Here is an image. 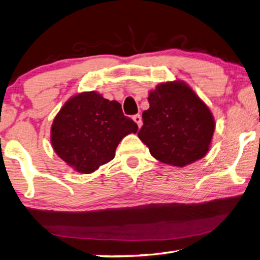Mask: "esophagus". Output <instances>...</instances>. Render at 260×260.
<instances>
[{
    "mask_svg": "<svg viewBox=\"0 0 260 260\" xmlns=\"http://www.w3.org/2000/svg\"><path fill=\"white\" fill-rule=\"evenodd\" d=\"M133 120L136 122V124H138L139 128L142 126V117H141L140 114H135V116H133Z\"/></svg>",
    "mask_w": 260,
    "mask_h": 260,
    "instance_id": "1",
    "label": "esophagus"
}]
</instances>
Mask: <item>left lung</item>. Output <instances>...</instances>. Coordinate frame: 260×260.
Instances as JSON below:
<instances>
[{
  "mask_svg": "<svg viewBox=\"0 0 260 260\" xmlns=\"http://www.w3.org/2000/svg\"><path fill=\"white\" fill-rule=\"evenodd\" d=\"M140 140L157 160L183 167L208 153L214 132L210 109L183 81L160 83L149 93Z\"/></svg>",
  "mask_w": 260,
  "mask_h": 260,
  "instance_id": "left-lung-1",
  "label": "left lung"
}]
</instances>
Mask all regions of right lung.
<instances>
[{
  "label": "right lung",
  "mask_w": 260,
  "mask_h": 260,
  "mask_svg": "<svg viewBox=\"0 0 260 260\" xmlns=\"http://www.w3.org/2000/svg\"><path fill=\"white\" fill-rule=\"evenodd\" d=\"M136 132L138 125L124 116L120 103L85 91L57 113L50 139L55 152L70 167L89 174L113 159L120 141Z\"/></svg>",
  "instance_id": "obj_1"
}]
</instances>
